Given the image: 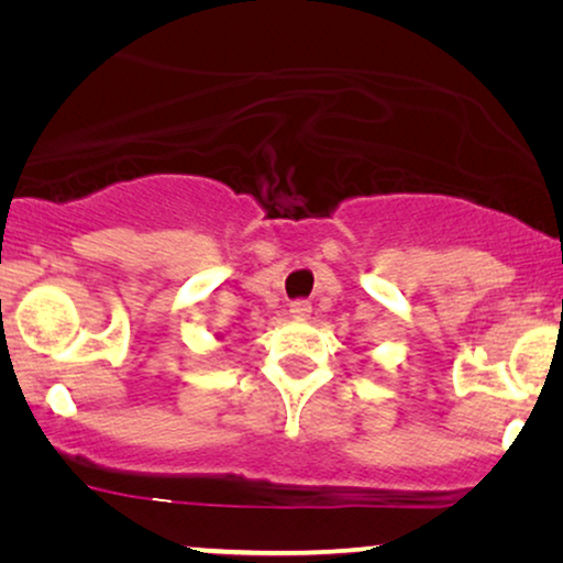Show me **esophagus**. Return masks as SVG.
Masks as SVG:
<instances>
[{
	"label": "esophagus",
	"instance_id": "34e87169",
	"mask_svg": "<svg viewBox=\"0 0 563 563\" xmlns=\"http://www.w3.org/2000/svg\"><path fill=\"white\" fill-rule=\"evenodd\" d=\"M289 312H291V318H295V320H307V318H310V312H312V305L307 302V299H295V302L289 305Z\"/></svg>",
	"mask_w": 563,
	"mask_h": 563
}]
</instances>
